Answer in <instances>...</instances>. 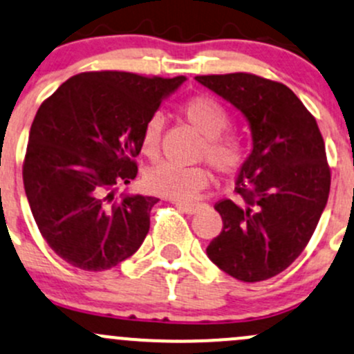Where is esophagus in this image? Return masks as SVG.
Instances as JSON below:
<instances>
[{
	"label": "esophagus",
	"mask_w": 354,
	"mask_h": 354,
	"mask_svg": "<svg viewBox=\"0 0 354 354\" xmlns=\"http://www.w3.org/2000/svg\"><path fill=\"white\" fill-rule=\"evenodd\" d=\"M174 205H176V207L180 208L181 212L188 213V215H195V213L200 212L201 207H203V205L196 203V201H192V203H181V201H176Z\"/></svg>",
	"instance_id": "34e87169"
}]
</instances>
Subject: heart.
<instances>
[{
    "instance_id": "obj_1",
    "label": "heart",
    "mask_w": 354,
    "mask_h": 354,
    "mask_svg": "<svg viewBox=\"0 0 354 354\" xmlns=\"http://www.w3.org/2000/svg\"><path fill=\"white\" fill-rule=\"evenodd\" d=\"M183 118L198 134L203 136V145L198 151V159H207L220 176L239 173L247 159V142L236 133H223L230 126V112L223 104L208 95H196L186 100L181 107ZM162 119L153 115L145 124L141 133V153L149 159L158 158L161 149ZM209 171L203 166H183L161 162L145 174V185L151 193L169 200L189 201L209 183Z\"/></svg>"
}]
</instances>
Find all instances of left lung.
I'll return each instance as SVG.
<instances>
[{"label":"left lung","instance_id":"left-lung-1","mask_svg":"<svg viewBox=\"0 0 354 354\" xmlns=\"http://www.w3.org/2000/svg\"><path fill=\"white\" fill-rule=\"evenodd\" d=\"M196 80L245 115L254 141L236 178L239 200L215 205L223 228L207 254L239 281H267L302 254L328 203L324 139L314 115L284 84L243 72Z\"/></svg>","mask_w":354,"mask_h":354}]
</instances>
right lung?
Instances as JSON below:
<instances>
[{"instance_id":"1","label":"right lung","mask_w":354,"mask_h":354,"mask_svg":"<svg viewBox=\"0 0 354 354\" xmlns=\"http://www.w3.org/2000/svg\"><path fill=\"white\" fill-rule=\"evenodd\" d=\"M102 70L70 77L44 100L23 161V185L38 230L70 266L100 272L134 254L158 198L114 196L138 174L141 133L159 104L185 82Z\"/></svg>"}]
</instances>
